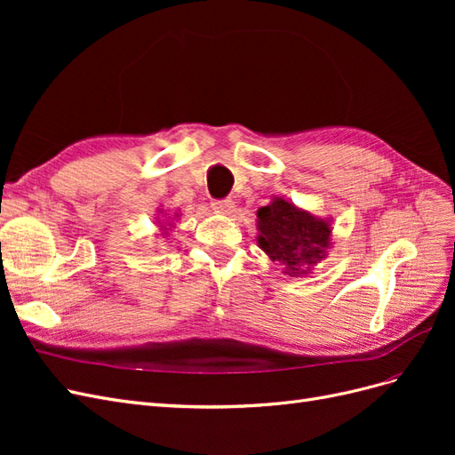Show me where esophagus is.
<instances>
[{"label":"esophagus","instance_id":"obj_1","mask_svg":"<svg viewBox=\"0 0 455 455\" xmlns=\"http://www.w3.org/2000/svg\"><path fill=\"white\" fill-rule=\"evenodd\" d=\"M211 204H212L214 211L224 212V214H231L233 206H235V203H233L231 199H214Z\"/></svg>","mask_w":455,"mask_h":455}]
</instances>
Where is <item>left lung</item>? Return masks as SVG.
Listing matches in <instances>:
<instances>
[{
    "label": "left lung",
    "instance_id": "obj_1",
    "mask_svg": "<svg viewBox=\"0 0 455 455\" xmlns=\"http://www.w3.org/2000/svg\"><path fill=\"white\" fill-rule=\"evenodd\" d=\"M258 243L271 259L283 261L291 275H301L324 256L330 226L324 220L298 211L284 199H275L258 211Z\"/></svg>",
    "mask_w": 455,
    "mask_h": 455
}]
</instances>
